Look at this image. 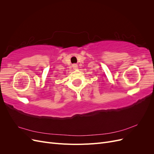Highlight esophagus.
I'll return each instance as SVG.
<instances>
[{
	"label": "esophagus",
	"mask_w": 154,
	"mask_h": 154,
	"mask_svg": "<svg viewBox=\"0 0 154 154\" xmlns=\"http://www.w3.org/2000/svg\"><path fill=\"white\" fill-rule=\"evenodd\" d=\"M72 67H73V69H76L77 68V67H78V65H77L76 63H74V64L72 65Z\"/></svg>",
	"instance_id": "1"
}]
</instances>
